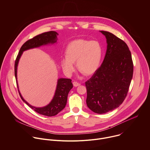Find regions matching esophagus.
Wrapping results in <instances>:
<instances>
[{
	"mask_svg": "<svg viewBox=\"0 0 150 150\" xmlns=\"http://www.w3.org/2000/svg\"><path fill=\"white\" fill-rule=\"evenodd\" d=\"M73 86H74V87H77V86H79L80 85V83H77V82H76V81H74V82L73 83Z\"/></svg>",
	"mask_w": 150,
	"mask_h": 150,
	"instance_id": "1",
	"label": "esophagus"
}]
</instances>
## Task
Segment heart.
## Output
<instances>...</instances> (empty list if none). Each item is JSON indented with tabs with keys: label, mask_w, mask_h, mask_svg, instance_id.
Masks as SVG:
<instances>
[{
	"label": "heart",
	"mask_w": 150,
	"mask_h": 150,
	"mask_svg": "<svg viewBox=\"0 0 150 150\" xmlns=\"http://www.w3.org/2000/svg\"><path fill=\"white\" fill-rule=\"evenodd\" d=\"M66 56L61 59L60 64L68 75L75 70L77 62L78 69L86 75L94 74L98 69L102 56L103 48L97 40L78 39L70 43L66 50Z\"/></svg>",
	"instance_id": "heart-1"
}]
</instances>
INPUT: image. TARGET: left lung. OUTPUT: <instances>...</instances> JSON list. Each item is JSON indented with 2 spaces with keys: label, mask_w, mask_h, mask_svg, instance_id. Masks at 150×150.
Returning <instances> with one entry per match:
<instances>
[{
  "label": "left lung",
  "mask_w": 150,
  "mask_h": 150,
  "mask_svg": "<svg viewBox=\"0 0 150 150\" xmlns=\"http://www.w3.org/2000/svg\"><path fill=\"white\" fill-rule=\"evenodd\" d=\"M105 36L107 50L101 66L86 81L87 107L97 114L118 108L125 98L133 74L131 52L127 44L114 35Z\"/></svg>",
  "instance_id": "left-lung-1"
}]
</instances>
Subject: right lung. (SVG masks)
I'll return each mask as SVG.
<instances>
[{"label":"right lung","instance_id":"1","mask_svg":"<svg viewBox=\"0 0 150 150\" xmlns=\"http://www.w3.org/2000/svg\"><path fill=\"white\" fill-rule=\"evenodd\" d=\"M57 35L58 33L57 32L54 31H50L39 35L34 37L33 39L28 40L21 47L15 63V75L16 79L19 93L22 100L31 108L33 109L36 112L48 117L56 115L64 108L67 103L68 94L70 90L73 87L71 83V80L64 78L59 79L57 80L54 95L50 103L43 107H36L29 104L22 96L19 90L17 80V71L19 62L23 52L31 49L39 47L42 46L54 44L57 42Z\"/></svg>","mask_w":150,"mask_h":150}]
</instances>
